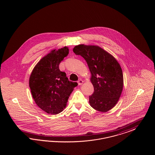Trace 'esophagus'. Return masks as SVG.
I'll return each instance as SVG.
<instances>
[{
  "label": "esophagus",
  "mask_w": 155,
  "mask_h": 155,
  "mask_svg": "<svg viewBox=\"0 0 155 155\" xmlns=\"http://www.w3.org/2000/svg\"><path fill=\"white\" fill-rule=\"evenodd\" d=\"M83 82H84V81H82V80H79L78 81V84L79 85H81L83 84Z\"/></svg>",
  "instance_id": "esophagus-1"
}]
</instances>
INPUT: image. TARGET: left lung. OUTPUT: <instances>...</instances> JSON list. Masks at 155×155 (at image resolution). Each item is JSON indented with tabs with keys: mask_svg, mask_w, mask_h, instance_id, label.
<instances>
[{
	"mask_svg": "<svg viewBox=\"0 0 155 155\" xmlns=\"http://www.w3.org/2000/svg\"><path fill=\"white\" fill-rule=\"evenodd\" d=\"M73 52L81 55L88 64L94 92L89 104L96 110L106 112L117 104L121 95L124 81L122 69L111 54L96 45L75 46Z\"/></svg>",
	"mask_w": 155,
	"mask_h": 155,
	"instance_id": "1",
	"label": "left lung"
}]
</instances>
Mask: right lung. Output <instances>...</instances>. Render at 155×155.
I'll return each instance as SVG.
<instances>
[{"label": "right lung", "instance_id": "right-lung-1", "mask_svg": "<svg viewBox=\"0 0 155 155\" xmlns=\"http://www.w3.org/2000/svg\"><path fill=\"white\" fill-rule=\"evenodd\" d=\"M68 53L66 46L52 50L38 61L30 75L32 97L38 107L48 114H57L63 110L78 85L77 82L68 81L66 74L59 69V64Z\"/></svg>", "mask_w": 155, "mask_h": 155}]
</instances>
